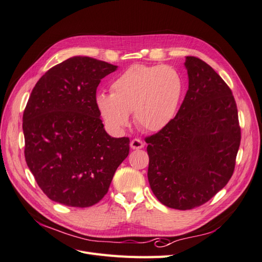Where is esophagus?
I'll return each mask as SVG.
<instances>
[{"label": "esophagus", "instance_id": "1", "mask_svg": "<svg viewBox=\"0 0 262 262\" xmlns=\"http://www.w3.org/2000/svg\"><path fill=\"white\" fill-rule=\"evenodd\" d=\"M132 149H140L144 147V143L140 139H133L130 143Z\"/></svg>", "mask_w": 262, "mask_h": 262}]
</instances>
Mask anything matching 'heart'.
Returning a JSON list of instances; mask_svg holds the SVG:
<instances>
[{
  "label": "heart",
  "mask_w": 262,
  "mask_h": 262,
  "mask_svg": "<svg viewBox=\"0 0 262 262\" xmlns=\"http://www.w3.org/2000/svg\"><path fill=\"white\" fill-rule=\"evenodd\" d=\"M112 94L95 97L98 113L107 128L121 133L134 120L147 131H161L175 116L182 90L181 78L168 66L134 64L112 83Z\"/></svg>",
  "instance_id": "1"
}]
</instances>
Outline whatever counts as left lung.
Instances as JSON below:
<instances>
[{"instance_id": "1", "label": "left lung", "mask_w": 262, "mask_h": 262, "mask_svg": "<svg viewBox=\"0 0 262 262\" xmlns=\"http://www.w3.org/2000/svg\"><path fill=\"white\" fill-rule=\"evenodd\" d=\"M188 91L176 117L146 138L147 178L161 203L190 210L231 179L241 144L232 91L204 61L186 57Z\"/></svg>"}]
</instances>
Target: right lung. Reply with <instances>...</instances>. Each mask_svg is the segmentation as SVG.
Instances as JSON below:
<instances>
[{
    "label": "right lung",
    "instance_id": "1",
    "mask_svg": "<svg viewBox=\"0 0 262 262\" xmlns=\"http://www.w3.org/2000/svg\"><path fill=\"white\" fill-rule=\"evenodd\" d=\"M118 69L90 57H72L47 71L23 115L25 158L50 200L87 208L107 193L129 155V138L106 132L95 104L101 78Z\"/></svg>",
    "mask_w": 262,
    "mask_h": 262
}]
</instances>
